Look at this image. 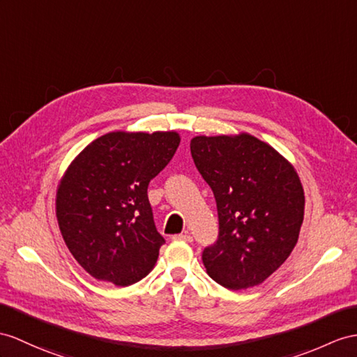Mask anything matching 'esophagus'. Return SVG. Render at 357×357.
Returning a JSON list of instances; mask_svg holds the SVG:
<instances>
[{
  "label": "esophagus",
  "instance_id": "1",
  "mask_svg": "<svg viewBox=\"0 0 357 357\" xmlns=\"http://www.w3.org/2000/svg\"><path fill=\"white\" fill-rule=\"evenodd\" d=\"M174 241H183V242H192V236L189 233H180V234H174L172 236Z\"/></svg>",
  "mask_w": 357,
  "mask_h": 357
}]
</instances>
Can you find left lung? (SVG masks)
<instances>
[{"mask_svg": "<svg viewBox=\"0 0 357 357\" xmlns=\"http://www.w3.org/2000/svg\"><path fill=\"white\" fill-rule=\"evenodd\" d=\"M197 169L211 186L220 231L203 251L207 274L229 289L260 284L298 241L304 192L292 165L257 137L197 136Z\"/></svg>", "mask_w": 357, "mask_h": 357, "instance_id": "1", "label": "left lung"}]
</instances>
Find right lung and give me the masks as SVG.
<instances>
[{"instance_id": "right-lung-1", "label": "right lung", "mask_w": 357, "mask_h": 357, "mask_svg": "<svg viewBox=\"0 0 357 357\" xmlns=\"http://www.w3.org/2000/svg\"><path fill=\"white\" fill-rule=\"evenodd\" d=\"M178 144L176 132H113L95 139L69 165L57 189L59 229L95 279L130 286L158 262L165 239L146 189Z\"/></svg>"}]
</instances>
